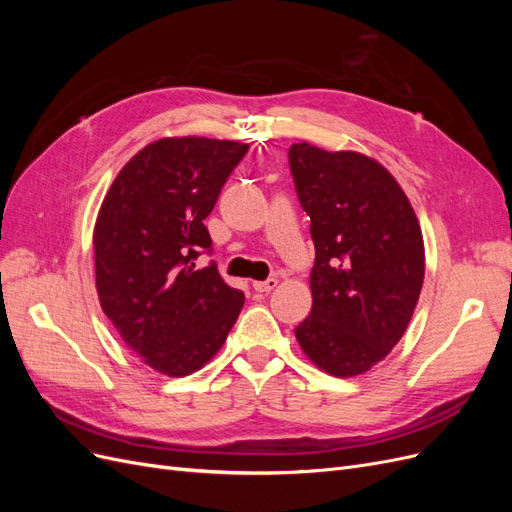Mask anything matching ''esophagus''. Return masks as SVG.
Wrapping results in <instances>:
<instances>
[{
    "label": "esophagus",
    "mask_w": 512,
    "mask_h": 512,
    "mask_svg": "<svg viewBox=\"0 0 512 512\" xmlns=\"http://www.w3.org/2000/svg\"><path fill=\"white\" fill-rule=\"evenodd\" d=\"M252 286H254L256 292H271V290L277 286V280H275V277H269V280H265V282H254Z\"/></svg>",
    "instance_id": "1"
}]
</instances>
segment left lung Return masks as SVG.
I'll use <instances>...</instances> for the list:
<instances>
[{"label":"left lung","instance_id":"1","mask_svg":"<svg viewBox=\"0 0 512 512\" xmlns=\"http://www.w3.org/2000/svg\"><path fill=\"white\" fill-rule=\"evenodd\" d=\"M288 164L316 247L312 312L294 335L327 374H365L412 318L425 277L421 226L393 175L363 153L294 143Z\"/></svg>","mask_w":512,"mask_h":512}]
</instances>
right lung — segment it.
<instances>
[{"label":"right lung","instance_id":"obj_1","mask_svg":"<svg viewBox=\"0 0 512 512\" xmlns=\"http://www.w3.org/2000/svg\"><path fill=\"white\" fill-rule=\"evenodd\" d=\"M250 145L160 138L119 170L94 230L96 288L123 342L166 376H188L224 344L245 294L211 254L205 218Z\"/></svg>","mask_w":512,"mask_h":512}]
</instances>
